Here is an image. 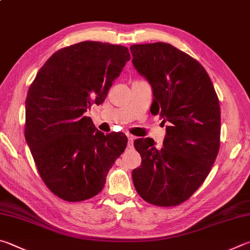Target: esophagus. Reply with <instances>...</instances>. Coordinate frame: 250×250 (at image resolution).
Wrapping results in <instances>:
<instances>
[{
  "instance_id": "34e87169",
  "label": "esophagus",
  "mask_w": 250,
  "mask_h": 250,
  "mask_svg": "<svg viewBox=\"0 0 250 250\" xmlns=\"http://www.w3.org/2000/svg\"><path fill=\"white\" fill-rule=\"evenodd\" d=\"M134 137H133V135H131V134H129L128 135V144L129 145H132L133 144V142H134Z\"/></svg>"
}]
</instances>
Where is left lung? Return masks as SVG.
Returning a JSON list of instances; mask_svg holds the SVG:
<instances>
[{
  "label": "left lung",
  "mask_w": 250,
  "mask_h": 250,
  "mask_svg": "<svg viewBox=\"0 0 250 250\" xmlns=\"http://www.w3.org/2000/svg\"><path fill=\"white\" fill-rule=\"evenodd\" d=\"M132 64L152 87L151 112L166 125L163 147L137 139L141 166L132 170L140 197L160 207L178 206L200 187L220 148L221 109L204 67L169 43L130 47Z\"/></svg>",
  "instance_id": "1"
}]
</instances>
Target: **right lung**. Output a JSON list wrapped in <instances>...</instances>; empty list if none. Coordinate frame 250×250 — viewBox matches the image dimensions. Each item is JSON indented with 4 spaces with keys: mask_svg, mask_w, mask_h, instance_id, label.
I'll use <instances>...</instances> for the list:
<instances>
[{
    "mask_svg": "<svg viewBox=\"0 0 250 250\" xmlns=\"http://www.w3.org/2000/svg\"><path fill=\"white\" fill-rule=\"evenodd\" d=\"M130 53L126 47L83 42L60 49L44 63L26 98L25 138L43 183L65 201L103 190L128 138L104 134L86 117L105 102Z\"/></svg>",
    "mask_w": 250,
    "mask_h": 250,
    "instance_id": "obj_1",
    "label": "right lung"
}]
</instances>
